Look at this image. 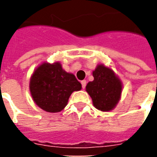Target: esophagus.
<instances>
[{
  "mask_svg": "<svg viewBox=\"0 0 157 157\" xmlns=\"http://www.w3.org/2000/svg\"><path fill=\"white\" fill-rule=\"evenodd\" d=\"M81 83H82V88H83V89H85L86 85V82L85 80H83V81H82V82H81Z\"/></svg>",
  "mask_w": 157,
  "mask_h": 157,
  "instance_id": "34e87169",
  "label": "esophagus"
}]
</instances>
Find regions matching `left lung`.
<instances>
[{
    "label": "left lung",
    "instance_id": "1",
    "mask_svg": "<svg viewBox=\"0 0 157 157\" xmlns=\"http://www.w3.org/2000/svg\"><path fill=\"white\" fill-rule=\"evenodd\" d=\"M94 80L87 83L86 91L92 98L96 109L102 112L113 110L118 104L122 92V82L113 70L98 65L92 72Z\"/></svg>",
    "mask_w": 157,
    "mask_h": 157
}]
</instances>
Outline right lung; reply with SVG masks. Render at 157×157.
Wrapping results in <instances>:
<instances>
[{"label":"right lung","instance_id":"1","mask_svg":"<svg viewBox=\"0 0 157 157\" xmlns=\"http://www.w3.org/2000/svg\"><path fill=\"white\" fill-rule=\"evenodd\" d=\"M29 89L40 109L58 113L67 105L72 92L82 89V84L73 74L63 70L59 62L43 63L33 73Z\"/></svg>","mask_w":157,"mask_h":157}]
</instances>
